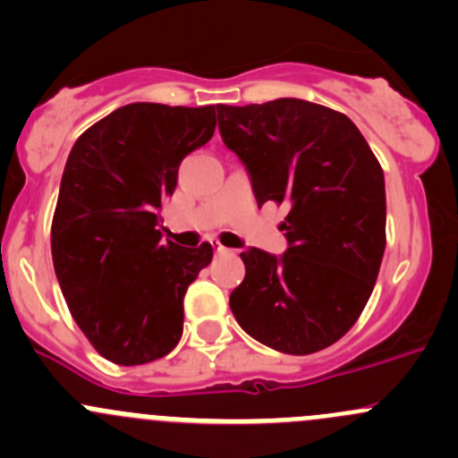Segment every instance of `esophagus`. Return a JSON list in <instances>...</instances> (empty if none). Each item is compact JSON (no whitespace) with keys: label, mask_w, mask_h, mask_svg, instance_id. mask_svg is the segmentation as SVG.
Here are the masks:
<instances>
[{"label":"esophagus","mask_w":458,"mask_h":458,"mask_svg":"<svg viewBox=\"0 0 458 458\" xmlns=\"http://www.w3.org/2000/svg\"><path fill=\"white\" fill-rule=\"evenodd\" d=\"M210 246H212V250L216 252V255H224V252H228V248H224V246H221V243L216 242V239H212V242H210Z\"/></svg>","instance_id":"esophagus-1"}]
</instances>
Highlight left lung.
<instances>
[{
  "mask_svg": "<svg viewBox=\"0 0 458 458\" xmlns=\"http://www.w3.org/2000/svg\"><path fill=\"white\" fill-rule=\"evenodd\" d=\"M225 146L250 173L257 203H285L288 250L242 252L230 310L259 344L312 354L336 344L370 299L386 250L381 164L344 113L303 99L216 104Z\"/></svg>",
  "mask_w": 458,
  "mask_h": 458,
  "instance_id": "1",
  "label": "left lung"
}]
</instances>
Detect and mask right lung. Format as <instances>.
I'll return each mask as SVG.
<instances>
[{
  "label": "right lung",
  "instance_id": "1",
  "mask_svg": "<svg viewBox=\"0 0 458 458\" xmlns=\"http://www.w3.org/2000/svg\"><path fill=\"white\" fill-rule=\"evenodd\" d=\"M215 106L128 104L75 141L50 228L64 299L92 348L117 366L165 357L183 332V297L212 246L161 242V206L183 157L210 141Z\"/></svg>",
  "mask_w": 458,
  "mask_h": 458
}]
</instances>
